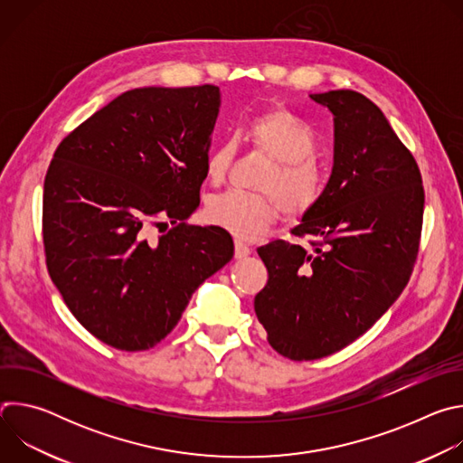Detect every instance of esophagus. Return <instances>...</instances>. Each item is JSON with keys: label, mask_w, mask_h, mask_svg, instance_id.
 I'll use <instances>...</instances> for the list:
<instances>
[{"label": "esophagus", "mask_w": 463, "mask_h": 463, "mask_svg": "<svg viewBox=\"0 0 463 463\" xmlns=\"http://www.w3.org/2000/svg\"><path fill=\"white\" fill-rule=\"evenodd\" d=\"M250 254V247L243 243L241 240H234V256L236 258H245Z\"/></svg>", "instance_id": "obj_1"}]
</instances>
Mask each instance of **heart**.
<instances>
[{
  "label": "heart",
  "mask_w": 463,
  "mask_h": 463,
  "mask_svg": "<svg viewBox=\"0 0 463 463\" xmlns=\"http://www.w3.org/2000/svg\"><path fill=\"white\" fill-rule=\"evenodd\" d=\"M250 146L271 161L256 181L263 192L227 190L213 195L205 218L238 238H256L277 222L280 209L297 218L307 213L324 194L326 172L313 157L317 141L311 126L288 108H271L252 115L245 124ZM236 156L232 139L222 141L205 157V175L218 184Z\"/></svg>",
  "instance_id": "obj_1"
}]
</instances>
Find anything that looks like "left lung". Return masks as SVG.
<instances>
[{
  "mask_svg": "<svg viewBox=\"0 0 463 463\" xmlns=\"http://www.w3.org/2000/svg\"><path fill=\"white\" fill-rule=\"evenodd\" d=\"M334 113V170L320 200L284 240L258 249L269 280L254 311L269 345L293 361L332 355L405 289L420 249L425 192L414 156L364 95H309Z\"/></svg>",
  "mask_w": 463,
  "mask_h": 463,
  "instance_id": "8db88e82",
  "label": "left lung"
}]
</instances>
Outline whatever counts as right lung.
<instances>
[{
  "label": "right lung",
  "mask_w": 463,
  "mask_h": 463,
  "mask_svg": "<svg viewBox=\"0 0 463 463\" xmlns=\"http://www.w3.org/2000/svg\"><path fill=\"white\" fill-rule=\"evenodd\" d=\"M218 111L211 84L137 88L52 156L42 214L47 269L75 318L117 350L154 348L234 254L222 227L184 223L200 205ZM154 228L164 234L152 237Z\"/></svg>",
  "instance_id": "right-lung-1"
}]
</instances>
